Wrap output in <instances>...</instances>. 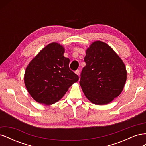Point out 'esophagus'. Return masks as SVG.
<instances>
[{"mask_svg": "<svg viewBox=\"0 0 146 146\" xmlns=\"http://www.w3.org/2000/svg\"><path fill=\"white\" fill-rule=\"evenodd\" d=\"M75 72H76V74L79 75V74H80V70H79V69H77V70H76V71H75Z\"/></svg>", "mask_w": 146, "mask_h": 146, "instance_id": "esophagus-1", "label": "esophagus"}]
</instances>
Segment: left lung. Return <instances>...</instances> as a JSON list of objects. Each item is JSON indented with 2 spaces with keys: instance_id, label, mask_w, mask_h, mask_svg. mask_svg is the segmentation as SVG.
<instances>
[{
  "instance_id": "obj_1",
  "label": "left lung",
  "mask_w": 146,
  "mask_h": 146,
  "mask_svg": "<svg viewBox=\"0 0 146 146\" xmlns=\"http://www.w3.org/2000/svg\"><path fill=\"white\" fill-rule=\"evenodd\" d=\"M80 85L92 103H110L121 93L127 79L125 64L112 48L101 41L93 42L84 58Z\"/></svg>"
}]
</instances>
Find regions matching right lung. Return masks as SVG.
Masks as SVG:
<instances>
[{
    "label": "right lung",
    "instance_id": "1",
    "mask_svg": "<svg viewBox=\"0 0 146 146\" xmlns=\"http://www.w3.org/2000/svg\"><path fill=\"white\" fill-rule=\"evenodd\" d=\"M64 48L53 42L31 61L25 70L24 82L34 100L53 104L61 99L68 88L78 80L69 68L70 60L63 56Z\"/></svg>",
    "mask_w": 146,
    "mask_h": 146
}]
</instances>
